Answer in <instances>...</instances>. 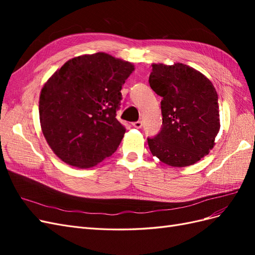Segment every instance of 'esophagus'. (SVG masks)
Wrapping results in <instances>:
<instances>
[{
	"mask_svg": "<svg viewBox=\"0 0 255 255\" xmlns=\"http://www.w3.org/2000/svg\"><path fill=\"white\" fill-rule=\"evenodd\" d=\"M132 126L135 128H141L142 127V121H136V122H133Z\"/></svg>",
	"mask_w": 255,
	"mask_h": 255,
	"instance_id": "34e87169",
	"label": "esophagus"
}]
</instances>
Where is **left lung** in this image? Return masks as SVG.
I'll use <instances>...</instances> for the list:
<instances>
[{
    "label": "left lung",
    "mask_w": 255,
    "mask_h": 255,
    "mask_svg": "<svg viewBox=\"0 0 255 255\" xmlns=\"http://www.w3.org/2000/svg\"><path fill=\"white\" fill-rule=\"evenodd\" d=\"M150 87L161 97L163 126L148 138L153 156L171 167H187L207 155L220 128L218 96L204 74L181 63L153 64Z\"/></svg>",
    "instance_id": "left-lung-1"
}]
</instances>
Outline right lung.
Wrapping results in <instances>:
<instances>
[{"label":"right lung","mask_w":255,"mask_h":255,"mask_svg":"<svg viewBox=\"0 0 255 255\" xmlns=\"http://www.w3.org/2000/svg\"><path fill=\"white\" fill-rule=\"evenodd\" d=\"M134 69L110 54H86L69 59L43 85L41 130L64 163L91 168L117 150L126 133L116 118L120 91Z\"/></svg>","instance_id":"1"}]
</instances>
